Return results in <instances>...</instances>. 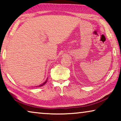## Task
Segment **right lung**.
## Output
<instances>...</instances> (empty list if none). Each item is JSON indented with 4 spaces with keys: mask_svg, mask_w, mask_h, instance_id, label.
Here are the masks:
<instances>
[{
    "mask_svg": "<svg viewBox=\"0 0 121 121\" xmlns=\"http://www.w3.org/2000/svg\"><path fill=\"white\" fill-rule=\"evenodd\" d=\"M47 80H48V78H47V79H46V80L45 81V82H43V83H42V84H40V85H39V86H36V87H39V86L40 87V86H43V85H44V84H45L46 83V82H47Z\"/></svg>",
    "mask_w": 121,
    "mask_h": 121,
    "instance_id": "obj_1",
    "label": "right lung"
}]
</instances>
